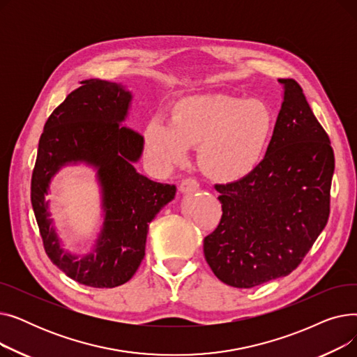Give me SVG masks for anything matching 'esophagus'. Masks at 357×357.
I'll use <instances>...</instances> for the list:
<instances>
[{
	"label": "esophagus",
	"instance_id": "obj_1",
	"mask_svg": "<svg viewBox=\"0 0 357 357\" xmlns=\"http://www.w3.org/2000/svg\"><path fill=\"white\" fill-rule=\"evenodd\" d=\"M198 188H199V185H198V182L195 179H185L179 185V191L182 194L195 192V191H198Z\"/></svg>",
	"mask_w": 357,
	"mask_h": 357
}]
</instances>
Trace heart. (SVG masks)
I'll return each mask as SVG.
<instances>
[{
    "instance_id": "obj_1",
    "label": "heart",
    "mask_w": 357,
    "mask_h": 357,
    "mask_svg": "<svg viewBox=\"0 0 357 357\" xmlns=\"http://www.w3.org/2000/svg\"><path fill=\"white\" fill-rule=\"evenodd\" d=\"M273 130L266 104L226 93L194 96L176 101L171 123L153 117L143 130L147 159L158 171L171 172L199 146V165L213 179L245 178L260 162Z\"/></svg>"
}]
</instances>
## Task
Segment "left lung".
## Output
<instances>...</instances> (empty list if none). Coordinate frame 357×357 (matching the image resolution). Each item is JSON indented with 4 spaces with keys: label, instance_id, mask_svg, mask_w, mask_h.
Returning a JSON list of instances; mask_svg holds the SVG:
<instances>
[{
    "label": "left lung",
    "instance_id": "8db88e82",
    "mask_svg": "<svg viewBox=\"0 0 357 357\" xmlns=\"http://www.w3.org/2000/svg\"><path fill=\"white\" fill-rule=\"evenodd\" d=\"M282 85V104L266 155L236 182L215 185L222 215L204 238L214 275L234 288H253L301 264L330 214L334 153L301 86Z\"/></svg>",
    "mask_w": 357,
    "mask_h": 357
}]
</instances>
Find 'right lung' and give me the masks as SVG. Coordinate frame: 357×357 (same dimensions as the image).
<instances>
[{
  "label": "right lung",
  "mask_w": 357,
  "mask_h": 357,
  "mask_svg": "<svg viewBox=\"0 0 357 357\" xmlns=\"http://www.w3.org/2000/svg\"><path fill=\"white\" fill-rule=\"evenodd\" d=\"M72 91L45 124L31 178V205L53 265L92 288L126 284L144 257L149 224L176 188L149 179L136 163L143 137L126 126L133 93L126 85L88 79ZM93 169L100 192L102 227L81 258L64 250L50 211L52 178L66 165Z\"/></svg>",
  "instance_id": "add662e5"
}]
</instances>
